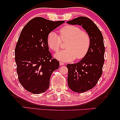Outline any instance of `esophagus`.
Returning a JSON list of instances; mask_svg holds the SVG:
<instances>
[{
    "instance_id": "obj_1",
    "label": "esophagus",
    "mask_w": 120,
    "mask_h": 120,
    "mask_svg": "<svg viewBox=\"0 0 120 120\" xmlns=\"http://www.w3.org/2000/svg\"><path fill=\"white\" fill-rule=\"evenodd\" d=\"M64 64H65V63H63V62H60V65H64Z\"/></svg>"
}]
</instances>
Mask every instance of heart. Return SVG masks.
<instances>
[{
  "instance_id": "obj_1",
  "label": "heart",
  "mask_w": 120,
  "mask_h": 120,
  "mask_svg": "<svg viewBox=\"0 0 120 120\" xmlns=\"http://www.w3.org/2000/svg\"><path fill=\"white\" fill-rule=\"evenodd\" d=\"M59 36L55 32L48 35L47 44L55 52H57L61 46L62 41L68 40L65 49L58 52L55 57L59 60L70 61L76 58L80 59L88 53L91 44V38L87 32L73 25H66L60 28Z\"/></svg>"
}]
</instances>
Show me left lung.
Wrapping results in <instances>:
<instances>
[{
	"label": "left lung",
	"instance_id": "obj_1",
	"mask_svg": "<svg viewBox=\"0 0 120 120\" xmlns=\"http://www.w3.org/2000/svg\"><path fill=\"white\" fill-rule=\"evenodd\" d=\"M67 23L81 26L91 38L90 46L85 57L77 63L67 65L68 86L76 92H85L94 87L102 75L105 50L103 37L98 26L86 17H78Z\"/></svg>",
	"mask_w": 120,
	"mask_h": 120
}]
</instances>
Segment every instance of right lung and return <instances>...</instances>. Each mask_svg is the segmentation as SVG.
<instances>
[{"mask_svg":"<svg viewBox=\"0 0 120 120\" xmlns=\"http://www.w3.org/2000/svg\"><path fill=\"white\" fill-rule=\"evenodd\" d=\"M64 22L37 17L22 30L15 47V60L19 82L30 93L46 91L51 75L59 68V62L52 58L47 39L50 32Z\"/></svg>","mask_w":120,"mask_h":120,"instance_id":"obj_1","label":"right lung"}]
</instances>
